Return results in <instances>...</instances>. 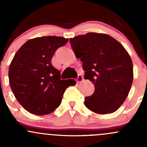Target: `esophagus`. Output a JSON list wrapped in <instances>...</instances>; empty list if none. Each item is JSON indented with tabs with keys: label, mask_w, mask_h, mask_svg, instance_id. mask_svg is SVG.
<instances>
[{
	"label": "esophagus",
	"mask_w": 147,
	"mask_h": 147,
	"mask_svg": "<svg viewBox=\"0 0 147 147\" xmlns=\"http://www.w3.org/2000/svg\"><path fill=\"white\" fill-rule=\"evenodd\" d=\"M76 80V82H82V81L83 80V78H82V76L81 75H79L78 76V78H76V80Z\"/></svg>",
	"instance_id": "obj_1"
}]
</instances>
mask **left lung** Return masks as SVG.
<instances>
[{
  "label": "left lung",
  "instance_id": "obj_1",
  "mask_svg": "<svg viewBox=\"0 0 147 147\" xmlns=\"http://www.w3.org/2000/svg\"><path fill=\"white\" fill-rule=\"evenodd\" d=\"M77 58H80L84 79L94 92L84 105L97 114L117 110L128 96L133 82V64L123 45L107 34L88 32L69 39Z\"/></svg>",
  "mask_w": 147,
  "mask_h": 147
}]
</instances>
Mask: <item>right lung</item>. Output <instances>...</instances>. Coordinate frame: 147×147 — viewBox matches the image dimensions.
I'll list each match as a JSON object with an SVG mask.
<instances>
[{
    "label": "right lung",
    "instance_id": "add662e5",
    "mask_svg": "<svg viewBox=\"0 0 147 147\" xmlns=\"http://www.w3.org/2000/svg\"><path fill=\"white\" fill-rule=\"evenodd\" d=\"M68 39L45 36L28 40L17 51L9 67L8 78L18 102L31 114L45 115L60 105L63 95L74 80H61L52 58Z\"/></svg>",
    "mask_w": 147,
    "mask_h": 147
}]
</instances>
